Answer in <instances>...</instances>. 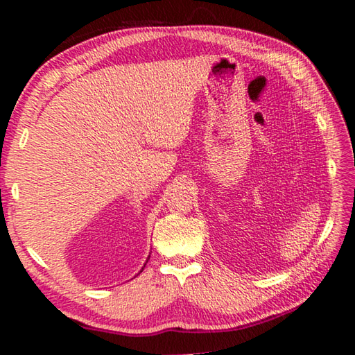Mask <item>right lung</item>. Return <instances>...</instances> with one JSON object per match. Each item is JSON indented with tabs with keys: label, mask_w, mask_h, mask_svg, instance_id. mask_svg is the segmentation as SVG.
Listing matches in <instances>:
<instances>
[{
	"label": "right lung",
	"mask_w": 355,
	"mask_h": 355,
	"mask_svg": "<svg viewBox=\"0 0 355 355\" xmlns=\"http://www.w3.org/2000/svg\"><path fill=\"white\" fill-rule=\"evenodd\" d=\"M148 258H150V257H148ZM147 261H148V260H147ZM147 261H146V263H147ZM144 268H146V264H144ZM144 268H142V269H144Z\"/></svg>",
	"instance_id": "add662e5"
}]
</instances>
